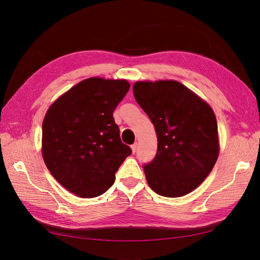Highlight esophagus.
I'll return each instance as SVG.
<instances>
[{
  "label": "esophagus",
  "mask_w": 260,
  "mask_h": 260,
  "mask_svg": "<svg viewBox=\"0 0 260 260\" xmlns=\"http://www.w3.org/2000/svg\"><path fill=\"white\" fill-rule=\"evenodd\" d=\"M131 148H132V152L135 153V152H136V150H137V143H134V144L131 146Z\"/></svg>",
  "instance_id": "obj_1"
}]
</instances>
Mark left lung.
Listing matches in <instances>:
<instances>
[{"label": "left lung", "mask_w": 260, "mask_h": 260, "mask_svg": "<svg viewBox=\"0 0 260 260\" xmlns=\"http://www.w3.org/2000/svg\"><path fill=\"white\" fill-rule=\"evenodd\" d=\"M133 92L157 136L156 155L144 167L148 185L168 198L192 192L219 156L218 125L211 106L176 80L136 81Z\"/></svg>", "instance_id": "8db88e82"}]
</instances>
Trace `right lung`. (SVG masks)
<instances>
[{"instance_id":"add662e5","label":"right lung","mask_w":260,"mask_h":260,"mask_svg":"<svg viewBox=\"0 0 260 260\" xmlns=\"http://www.w3.org/2000/svg\"><path fill=\"white\" fill-rule=\"evenodd\" d=\"M126 79L91 77L62 93L42 123V157L49 172L79 198H96L115 182L131 155L113 113L129 90Z\"/></svg>"}]
</instances>
